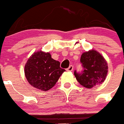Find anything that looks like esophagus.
Returning a JSON list of instances; mask_svg holds the SVG:
<instances>
[{
	"instance_id": "1",
	"label": "esophagus",
	"mask_w": 124,
	"mask_h": 124,
	"mask_svg": "<svg viewBox=\"0 0 124 124\" xmlns=\"http://www.w3.org/2000/svg\"><path fill=\"white\" fill-rule=\"evenodd\" d=\"M73 65H70V66L67 69V71H69V72H72V71H73Z\"/></svg>"
}]
</instances>
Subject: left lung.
I'll return each instance as SVG.
<instances>
[{"instance_id":"left-lung-1","label":"left lung","mask_w":124,"mask_h":124,"mask_svg":"<svg viewBox=\"0 0 124 124\" xmlns=\"http://www.w3.org/2000/svg\"><path fill=\"white\" fill-rule=\"evenodd\" d=\"M80 62L84 70L80 73L75 71L74 75L81 86L90 89L105 81L108 65L107 61L100 52L94 49L83 52Z\"/></svg>"}]
</instances>
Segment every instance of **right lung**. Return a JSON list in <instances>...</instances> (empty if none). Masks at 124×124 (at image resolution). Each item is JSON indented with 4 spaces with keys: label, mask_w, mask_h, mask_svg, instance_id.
Segmentation results:
<instances>
[{
    "label": "right lung",
    "mask_w": 124,
    "mask_h": 124,
    "mask_svg": "<svg viewBox=\"0 0 124 124\" xmlns=\"http://www.w3.org/2000/svg\"><path fill=\"white\" fill-rule=\"evenodd\" d=\"M24 75L32 86L41 91L52 88L65 70L60 67V62L53 59L49 52H34L24 65Z\"/></svg>",
    "instance_id": "right-lung-1"
}]
</instances>
